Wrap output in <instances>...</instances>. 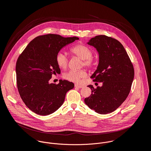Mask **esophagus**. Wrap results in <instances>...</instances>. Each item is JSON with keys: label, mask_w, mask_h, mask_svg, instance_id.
Returning a JSON list of instances; mask_svg holds the SVG:
<instances>
[{"label": "esophagus", "mask_w": 151, "mask_h": 151, "mask_svg": "<svg viewBox=\"0 0 151 151\" xmlns=\"http://www.w3.org/2000/svg\"><path fill=\"white\" fill-rule=\"evenodd\" d=\"M75 87L76 88H83V86L80 85H78V84H75Z\"/></svg>", "instance_id": "esophagus-1"}]
</instances>
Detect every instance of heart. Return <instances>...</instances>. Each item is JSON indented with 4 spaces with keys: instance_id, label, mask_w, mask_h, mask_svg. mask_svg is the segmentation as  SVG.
I'll return each mask as SVG.
<instances>
[{
    "instance_id": "heart-1",
    "label": "heart",
    "mask_w": 151,
    "mask_h": 151,
    "mask_svg": "<svg viewBox=\"0 0 151 151\" xmlns=\"http://www.w3.org/2000/svg\"><path fill=\"white\" fill-rule=\"evenodd\" d=\"M70 52L82 60L81 66H85L88 69H92L96 65V61L92 57L93 51L87 45L83 44H77L70 50ZM57 66L63 69H66L68 66L69 60L65 52L60 51L57 53L55 58ZM87 76V72L84 70L78 71L70 70L63 75V77L68 81L75 83H79L82 78Z\"/></svg>"
}]
</instances>
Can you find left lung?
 <instances>
[{
	"label": "left lung",
	"mask_w": 151,
	"mask_h": 151,
	"mask_svg": "<svg viewBox=\"0 0 151 151\" xmlns=\"http://www.w3.org/2000/svg\"><path fill=\"white\" fill-rule=\"evenodd\" d=\"M87 44L96 48L99 54L97 70L91 76L101 87L91 89V94L85 103L100 114L115 111L130 93L134 76L133 64L125 48L116 39L105 35L91 38Z\"/></svg>",
	"instance_id": "obj_1"
}]
</instances>
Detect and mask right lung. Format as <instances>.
Wrapping results in <instances>:
<instances>
[{"label":"right lung","instance_id":"1","mask_svg":"<svg viewBox=\"0 0 151 151\" xmlns=\"http://www.w3.org/2000/svg\"><path fill=\"white\" fill-rule=\"evenodd\" d=\"M78 39L55 34L39 36L18 58V90L23 102L35 114L44 116L54 113L63 104L66 93L73 88L74 83L66 80H60L58 84L49 81L52 75L60 73L55 60L57 53Z\"/></svg>","mask_w":151,"mask_h":151}]
</instances>
